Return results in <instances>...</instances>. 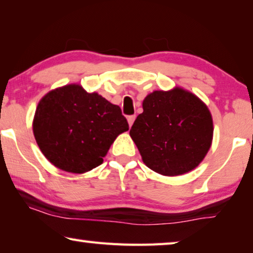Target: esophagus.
<instances>
[{"label":"esophagus","instance_id":"1","mask_svg":"<svg viewBox=\"0 0 253 253\" xmlns=\"http://www.w3.org/2000/svg\"><path fill=\"white\" fill-rule=\"evenodd\" d=\"M134 120H135V115H130V116H127V123H129V126H132V124H133Z\"/></svg>","mask_w":253,"mask_h":253}]
</instances>
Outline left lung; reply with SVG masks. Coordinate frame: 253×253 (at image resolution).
Returning <instances> with one entry per match:
<instances>
[{
	"label": "left lung",
	"mask_w": 253,
	"mask_h": 253,
	"mask_svg": "<svg viewBox=\"0 0 253 253\" xmlns=\"http://www.w3.org/2000/svg\"><path fill=\"white\" fill-rule=\"evenodd\" d=\"M142 108L130 135L143 163L166 176L196 169L211 145L213 126L208 107L192 92L174 88L151 92Z\"/></svg>",
	"instance_id": "obj_1"
}]
</instances>
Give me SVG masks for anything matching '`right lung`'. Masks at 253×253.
Returning a JSON list of instances; mask_svg holds the SVG:
<instances>
[{"label": "right lung", "mask_w": 253, "mask_h": 253, "mask_svg": "<svg viewBox=\"0 0 253 253\" xmlns=\"http://www.w3.org/2000/svg\"><path fill=\"white\" fill-rule=\"evenodd\" d=\"M33 130L42 153L54 166L80 174L102 164L129 124L118 105L79 84H68L41 99Z\"/></svg>", "instance_id": "obj_1"}]
</instances>
